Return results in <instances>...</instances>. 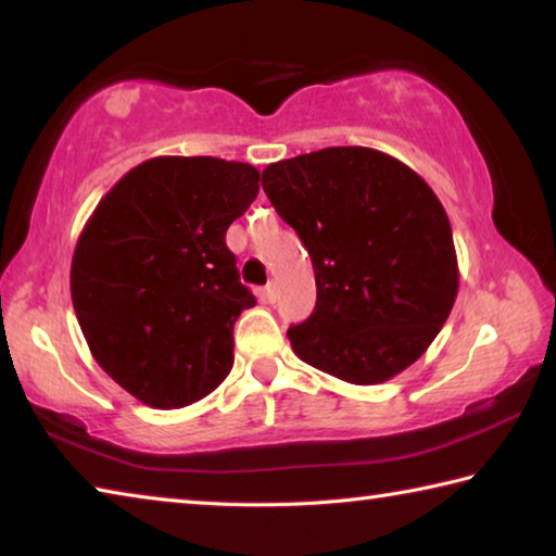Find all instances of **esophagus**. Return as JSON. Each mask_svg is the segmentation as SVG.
Instances as JSON below:
<instances>
[{
	"mask_svg": "<svg viewBox=\"0 0 556 556\" xmlns=\"http://www.w3.org/2000/svg\"><path fill=\"white\" fill-rule=\"evenodd\" d=\"M279 296V289H277V281H269V285L265 287V299L269 301V304H275Z\"/></svg>",
	"mask_w": 556,
	"mask_h": 556,
	"instance_id": "1",
	"label": "esophagus"
}]
</instances>
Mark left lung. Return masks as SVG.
<instances>
[{
	"label": "left lung",
	"instance_id": "8db88e82",
	"mask_svg": "<svg viewBox=\"0 0 556 556\" xmlns=\"http://www.w3.org/2000/svg\"><path fill=\"white\" fill-rule=\"evenodd\" d=\"M262 188L312 255L316 308L287 331L301 361L351 384L419 361L458 294L448 215L425 178L378 149L326 147L269 164Z\"/></svg>",
	"mask_w": 556,
	"mask_h": 556
}]
</instances>
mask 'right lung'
<instances>
[{"instance_id": "add662e5", "label": "right lung", "mask_w": 556, "mask_h": 556, "mask_svg": "<svg viewBox=\"0 0 556 556\" xmlns=\"http://www.w3.org/2000/svg\"><path fill=\"white\" fill-rule=\"evenodd\" d=\"M257 193L252 164L154 156L102 195L75 242L80 331L100 368L149 407H186L228 378L232 326L257 301L225 232Z\"/></svg>"}]
</instances>
